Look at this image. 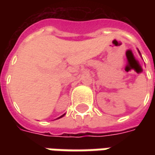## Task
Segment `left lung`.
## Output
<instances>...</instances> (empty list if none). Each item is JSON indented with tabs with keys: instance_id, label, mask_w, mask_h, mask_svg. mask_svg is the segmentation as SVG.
I'll list each match as a JSON object with an SVG mask.
<instances>
[{
	"instance_id": "8db88e82",
	"label": "left lung",
	"mask_w": 155,
	"mask_h": 155,
	"mask_svg": "<svg viewBox=\"0 0 155 155\" xmlns=\"http://www.w3.org/2000/svg\"><path fill=\"white\" fill-rule=\"evenodd\" d=\"M139 52H140V51H139Z\"/></svg>"
}]
</instances>
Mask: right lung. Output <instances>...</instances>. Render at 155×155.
I'll list each match as a JSON object with an SVG mask.
<instances>
[{"label":"right lung","mask_w":155,"mask_h":155,"mask_svg":"<svg viewBox=\"0 0 155 155\" xmlns=\"http://www.w3.org/2000/svg\"><path fill=\"white\" fill-rule=\"evenodd\" d=\"M64 115H65V114H64V115H62V116H60V117H58V118H61V117H63V116H64Z\"/></svg>","instance_id":"add662e5"}]
</instances>
